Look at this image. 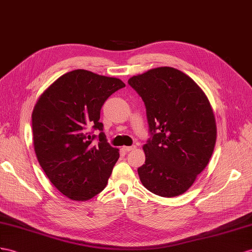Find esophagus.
Wrapping results in <instances>:
<instances>
[{"instance_id":"esophagus-1","label":"esophagus","mask_w":252,"mask_h":252,"mask_svg":"<svg viewBox=\"0 0 252 252\" xmlns=\"http://www.w3.org/2000/svg\"><path fill=\"white\" fill-rule=\"evenodd\" d=\"M122 149H124L126 152H130V151H133V150H135V149H136V147H135V146H131V147H124V148H122Z\"/></svg>"}]
</instances>
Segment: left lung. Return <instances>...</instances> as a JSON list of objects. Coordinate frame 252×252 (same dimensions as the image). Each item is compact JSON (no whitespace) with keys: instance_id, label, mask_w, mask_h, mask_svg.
<instances>
[{"instance_id":"obj_1","label":"left lung","mask_w":252,"mask_h":252,"mask_svg":"<svg viewBox=\"0 0 252 252\" xmlns=\"http://www.w3.org/2000/svg\"><path fill=\"white\" fill-rule=\"evenodd\" d=\"M145 102L152 139L143 146L146 160L137 169L145 188L160 197L188 190L208 166L217 126L211 103L182 71L158 67L128 79Z\"/></svg>"}]
</instances>
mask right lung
I'll use <instances>...</instances> for the list:
<instances>
[{
  "mask_svg": "<svg viewBox=\"0 0 252 252\" xmlns=\"http://www.w3.org/2000/svg\"><path fill=\"white\" fill-rule=\"evenodd\" d=\"M117 77L77 69L60 76L38 98L32 113L34 149L47 177L63 195L75 201L94 198L105 189L119 149L99 134L100 111L109 95L125 87Z\"/></svg>",
  "mask_w": 252,
  "mask_h": 252,
  "instance_id": "1",
  "label": "right lung"
}]
</instances>
